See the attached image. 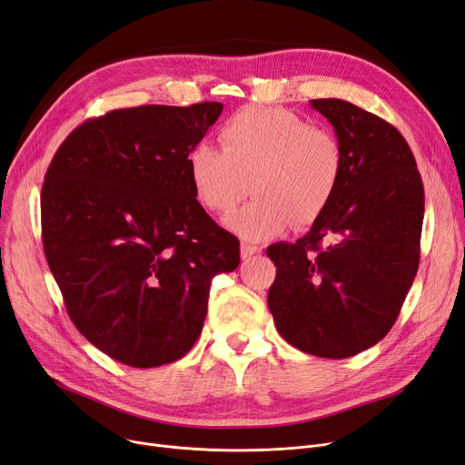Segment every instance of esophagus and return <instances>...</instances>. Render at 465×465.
<instances>
[{
	"label": "esophagus",
	"instance_id": "obj_1",
	"mask_svg": "<svg viewBox=\"0 0 465 465\" xmlns=\"http://www.w3.org/2000/svg\"><path fill=\"white\" fill-rule=\"evenodd\" d=\"M262 251V247L252 245V243H242V259H251V256L259 254Z\"/></svg>",
	"mask_w": 465,
	"mask_h": 465
}]
</instances>
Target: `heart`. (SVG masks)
Here are the masks:
<instances>
[{
    "label": "heart",
    "instance_id": "b5f03b06",
    "mask_svg": "<svg viewBox=\"0 0 465 465\" xmlns=\"http://www.w3.org/2000/svg\"><path fill=\"white\" fill-rule=\"evenodd\" d=\"M222 149L197 143L187 157L189 180L206 211L226 214L251 189L254 199L226 218L245 242H264L308 228L325 213L345 170L339 135L293 111L247 107L220 128Z\"/></svg>",
    "mask_w": 465,
    "mask_h": 465
}]
</instances>
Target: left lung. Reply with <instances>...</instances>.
I'll return each instance as SVG.
<instances>
[{
    "instance_id": "8db88e82",
    "label": "left lung",
    "mask_w": 465,
    "mask_h": 465,
    "mask_svg": "<svg viewBox=\"0 0 465 465\" xmlns=\"http://www.w3.org/2000/svg\"><path fill=\"white\" fill-rule=\"evenodd\" d=\"M345 149L325 213L297 243L266 249L276 264L268 308L302 352L349 358L397 322L420 266L423 183L402 134L342 99H312Z\"/></svg>"
}]
</instances>
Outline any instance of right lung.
<instances>
[{"label": "right lung", "mask_w": 465, "mask_h": 465, "mask_svg": "<svg viewBox=\"0 0 465 465\" xmlns=\"http://www.w3.org/2000/svg\"><path fill=\"white\" fill-rule=\"evenodd\" d=\"M216 101L142 105L68 134L42 187V242L76 330L132 368L182 358L201 335L216 273L237 237L199 204L187 157Z\"/></svg>", "instance_id": "1"}]
</instances>
